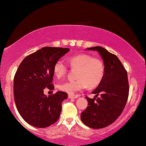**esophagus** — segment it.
I'll return each mask as SVG.
<instances>
[{
    "mask_svg": "<svg viewBox=\"0 0 146 146\" xmlns=\"http://www.w3.org/2000/svg\"><path fill=\"white\" fill-rule=\"evenodd\" d=\"M68 97H69V98H77L78 97V96H77V95H68Z\"/></svg>",
    "mask_w": 146,
    "mask_h": 146,
    "instance_id": "obj_1",
    "label": "esophagus"
}]
</instances>
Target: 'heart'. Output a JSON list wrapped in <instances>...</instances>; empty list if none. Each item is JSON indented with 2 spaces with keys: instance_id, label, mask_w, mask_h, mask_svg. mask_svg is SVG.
I'll return each mask as SVG.
<instances>
[{
  "instance_id": "1",
  "label": "heart",
  "mask_w": 146,
  "mask_h": 146,
  "mask_svg": "<svg viewBox=\"0 0 146 146\" xmlns=\"http://www.w3.org/2000/svg\"><path fill=\"white\" fill-rule=\"evenodd\" d=\"M68 62L72 68L78 69L76 80L66 81L58 85L59 90L73 95L88 86L95 88L100 83L104 73V66L100 59L93 58L88 54H78L71 56ZM56 77L61 78L68 72V66L64 61L59 59L53 66Z\"/></svg>"
}]
</instances>
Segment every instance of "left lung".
Here are the masks:
<instances>
[{
    "instance_id": "left-lung-1",
    "label": "left lung",
    "mask_w": 146,
    "mask_h": 146,
    "mask_svg": "<svg viewBox=\"0 0 146 146\" xmlns=\"http://www.w3.org/2000/svg\"><path fill=\"white\" fill-rule=\"evenodd\" d=\"M87 49L100 54L104 64V74L99 85L92 92L97 98L100 94L101 97H86L88 106L81 113L80 118L87 126L101 129L114 122L125 108L129 89L127 73L117 56L107 49L100 46Z\"/></svg>"
}]
</instances>
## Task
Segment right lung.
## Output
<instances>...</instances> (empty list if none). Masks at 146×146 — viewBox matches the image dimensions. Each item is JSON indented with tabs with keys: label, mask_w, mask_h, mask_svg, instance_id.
Segmentation results:
<instances>
[{
	"label": "right lung",
	"mask_w": 146,
	"mask_h": 146,
	"mask_svg": "<svg viewBox=\"0 0 146 146\" xmlns=\"http://www.w3.org/2000/svg\"><path fill=\"white\" fill-rule=\"evenodd\" d=\"M69 51L68 48L44 47L24 58L16 71L13 95L17 109L22 118L34 127H47L60 117L62 102L68 94L57 91L48 97L44 90H53L54 64Z\"/></svg>",
	"instance_id": "add662e5"
}]
</instances>
